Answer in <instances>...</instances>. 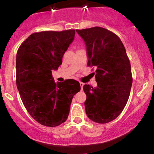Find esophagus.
<instances>
[{
    "label": "esophagus",
    "mask_w": 154,
    "mask_h": 154,
    "mask_svg": "<svg viewBox=\"0 0 154 154\" xmlns=\"http://www.w3.org/2000/svg\"><path fill=\"white\" fill-rule=\"evenodd\" d=\"M80 85H81V90H82V89H83V85H84V83H82V82H80Z\"/></svg>",
    "instance_id": "34e87169"
}]
</instances>
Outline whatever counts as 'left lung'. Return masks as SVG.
Wrapping results in <instances>:
<instances>
[{
    "label": "left lung",
    "mask_w": 154,
    "mask_h": 154,
    "mask_svg": "<svg viewBox=\"0 0 154 154\" xmlns=\"http://www.w3.org/2000/svg\"><path fill=\"white\" fill-rule=\"evenodd\" d=\"M85 41L88 66L96 68L97 87L84 85L88 117L98 123L112 121L123 111L132 83L131 66L123 43L116 34L102 27L77 29Z\"/></svg>",
    "instance_id": "obj_1"
}]
</instances>
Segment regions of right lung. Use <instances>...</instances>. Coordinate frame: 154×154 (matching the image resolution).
<instances>
[{
	"label": "right lung",
	"instance_id": "1",
	"mask_svg": "<svg viewBox=\"0 0 154 154\" xmlns=\"http://www.w3.org/2000/svg\"><path fill=\"white\" fill-rule=\"evenodd\" d=\"M74 35V29L33 33L17 52L16 83L20 97L31 116L43 125L56 127L66 121L73 97L81 90L79 81L55 83L52 75L62 64Z\"/></svg>",
	"mask_w": 154,
	"mask_h": 154
}]
</instances>
